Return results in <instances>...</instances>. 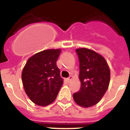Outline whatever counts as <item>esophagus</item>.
I'll use <instances>...</instances> for the list:
<instances>
[{
    "label": "esophagus",
    "mask_w": 130,
    "mask_h": 130,
    "mask_svg": "<svg viewBox=\"0 0 130 130\" xmlns=\"http://www.w3.org/2000/svg\"><path fill=\"white\" fill-rule=\"evenodd\" d=\"M72 79V76H70L69 77H68V78H67V79H66V81H67L68 83H70Z\"/></svg>",
    "instance_id": "34e87169"
}]
</instances>
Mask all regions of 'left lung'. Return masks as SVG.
I'll return each instance as SVG.
<instances>
[{"label":"left lung","mask_w":130,"mask_h":130,"mask_svg":"<svg viewBox=\"0 0 130 130\" xmlns=\"http://www.w3.org/2000/svg\"><path fill=\"white\" fill-rule=\"evenodd\" d=\"M79 60L81 88L73 94L78 105L88 108L95 105L103 97L110 83V69L105 59L94 51L76 49Z\"/></svg>","instance_id":"8db88e82"}]
</instances>
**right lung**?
Returning a JSON list of instances; mask_svg holds the SVG:
<instances>
[{"mask_svg": "<svg viewBox=\"0 0 130 130\" xmlns=\"http://www.w3.org/2000/svg\"><path fill=\"white\" fill-rule=\"evenodd\" d=\"M61 49H47L35 54L23 68L24 90L35 104L45 106L52 103L63 84L56 65Z\"/></svg>", "mask_w": 130, "mask_h": 130, "instance_id": "add662e5", "label": "right lung"}]
</instances>
